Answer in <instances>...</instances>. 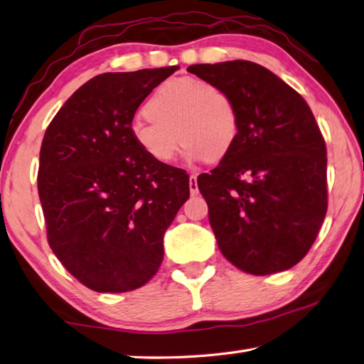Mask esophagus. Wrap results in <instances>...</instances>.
<instances>
[{
  "mask_svg": "<svg viewBox=\"0 0 364 364\" xmlns=\"http://www.w3.org/2000/svg\"><path fill=\"white\" fill-rule=\"evenodd\" d=\"M189 191H191V196L199 194V186H197V178L194 175L189 176Z\"/></svg>",
  "mask_w": 364,
  "mask_h": 364,
  "instance_id": "obj_1",
  "label": "esophagus"
}]
</instances>
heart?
Listing matches in <instances>:
<instances>
[{"mask_svg":"<svg viewBox=\"0 0 364 364\" xmlns=\"http://www.w3.org/2000/svg\"><path fill=\"white\" fill-rule=\"evenodd\" d=\"M147 119L130 123V136L152 162L173 159L178 139L188 160L220 162L241 133V115L226 90L194 77L170 78L159 85L144 106Z\"/></svg>","mask_w":364,"mask_h":364,"instance_id":"obj_1","label":"heart"}]
</instances>
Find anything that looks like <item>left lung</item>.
Segmentation results:
<instances>
[{
	"mask_svg": "<svg viewBox=\"0 0 364 364\" xmlns=\"http://www.w3.org/2000/svg\"><path fill=\"white\" fill-rule=\"evenodd\" d=\"M188 72L226 90L241 115L234 149L197 178L221 254L255 276L292 268L328 212V157L315 115L297 91L250 60Z\"/></svg>",
	"mask_w": 364,
	"mask_h": 364,
	"instance_id": "8db88e82",
	"label": "left lung"
}]
</instances>
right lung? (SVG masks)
<instances>
[{
  "label": "right lung",
  "instance_id": "obj_1",
  "mask_svg": "<svg viewBox=\"0 0 364 364\" xmlns=\"http://www.w3.org/2000/svg\"><path fill=\"white\" fill-rule=\"evenodd\" d=\"M178 65L109 72L73 93L46 128L38 194L49 247L96 292L144 286L164 234L189 197V175L152 162L130 136L134 112Z\"/></svg>",
  "mask_w": 364,
  "mask_h": 364
}]
</instances>
